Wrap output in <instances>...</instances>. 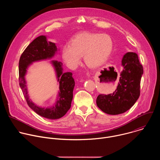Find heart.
I'll list each match as a JSON object with an SVG mask.
<instances>
[{"instance_id": "obj_1", "label": "heart", "mask_w": 160, "mask_h": 160, "mask_svg": "<svg viewBox=\"0 0 160 160\" xmlns=\"http://www.w3.org/2000/svg\"><path fill=\"white\" fill-rule=\"evenodd\" d=\"M113 48V42L109 35L97 33L83 32L78 34L62 49V57L66 64L75 69L83 56L85 63L90 68H98L109 58Z\"/></svg>"}]
</instances>
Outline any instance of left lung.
Returning <instances> with one entry per match:
<instances>
[{
  "mask_svg": "<svg viewBox=\"0 0 160 160\" xmlns=\"http://www.w3.org/2000/svg\"><path fill=\"white\" fill-rule=\"evenodd\" d=\"M123 68L116 90L108 95L100 94L96 99L98 108L108 115H116L130 109L140 96L143 67L135 52L126 53L122 60Z\"/></svg>",
  "mask_w": 160,
  "mask_h": 160,
  "instance_id": "1",
  "label": "left lung"
}]
</instances>
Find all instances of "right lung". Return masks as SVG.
<instances>
[{
  "label": "right lung",
  "instance_id": "1",
  "mask_svg": "<svg viewBox=\"0 0 160 160\" xmlns=\"http://www.w3.org/2000/svg\"><path fill=\"white\" fill-rule=\"evenodd\" d=\"M59 49L57 45L48 40L45 35H40L33 40L21 54L19 61V86L29 107L38 115L50 120L62 117L71 107L73 92L75 85L72 72H63L62 63L56 60L51 61L58 82L59 91L53 105L42 107L35 104L29 97L25 76L27 70L33 62L51 59Z\"/></svg>",
  "mask_w": 160,
  "mask_h": 160
}]
</instances>
